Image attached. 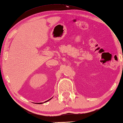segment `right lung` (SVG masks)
Instances as JSON below:
<instances>
[{"mask_svg": "<svg viewBox=\"0 0 123 123\" xmlns=\"http://www.w3.org/2000/svg\"><path fill=\"white\" fill-rule=\"evenodd\" d=\"M52 98H51V99H49V100H47V101H45L44 102V103H46V102H47V101H49V100H51ZM36 104H43V103H36Z\"/></svg>", "mask_w": 123, "mask_h": 123, "instance_id": "1", "label": "right lung"}]
</instances>
